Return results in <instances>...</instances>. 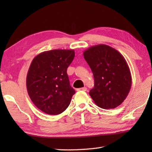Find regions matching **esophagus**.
I'll return each mask as SVG.
<instances>
[{"mask_svg": "<svg viewBox=\"0 0 152 152\" xmlns=\"http://www.w3.org/2000/svg\"><path fill=\"white\" fill-rule=\"evenodd\" d=\"M87 88L86 87H83V88H78L77 89V91H86Z\"/></svg>", "mask_w": 152, "mask_h": 152, "instance_id": "esophagus-1", "label": "esophagus"}]
</instances>
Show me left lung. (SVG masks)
I'll return each instance as SVG.
<instances>
[{"label":"left lung","instance_id":"1","mask_svg":"<svg viewBox=\"0 0 152 152\" xmlns=\"http://www.w3.org/2000/svg\"><path fill=\"white\" fill-rule=\"evenodd\" d=\"M83 55L93 73L94 86L89 94L95 104L104 109L119 106L132 86V75L124 57L104 44L92 46Z\"/></svg>","mask_w":152,"mask_h":152}]
</instances>
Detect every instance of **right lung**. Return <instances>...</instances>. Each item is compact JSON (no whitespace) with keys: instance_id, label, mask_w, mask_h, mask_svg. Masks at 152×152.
<instances>
[{"instance_id":"obj_1","label":"right lung","mask_w":152,"mask_h":152,"mask_svg":"<svg viewBox=\"0 0 152 152\" xmlns=\"http://www.w3.org/2000/svg\"><path fill=\"white\" fill-rule=\"evenodd\" d=\"M74 56L73 50H53L39 53L31 61L26 79L28 94L46 114L64 112L75 94L67 74Z\"/></svg>"}]
</instances>
